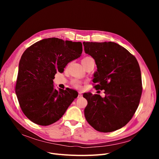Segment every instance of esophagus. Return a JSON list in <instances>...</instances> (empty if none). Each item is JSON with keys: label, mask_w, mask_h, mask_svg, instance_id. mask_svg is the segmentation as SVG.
I'll use <instances>...</instances> for the list:
<instances>
[{"label": "esophagus", "mask_w": 159, "mask_h": 159, "mask_svg": "<svg viewBox=\"0 0 159 159\" xmlns=\"http://www.w3.org/2000/svg\"><path fill=\"white\" fill-rule=\"evenodd\" d=\"M79 97H82V93L80 92V91H79V96H78Z\"/></svg>", "instance_id": "obj_1"}]
</instances>
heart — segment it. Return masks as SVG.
Segmentation results:
<instances>
[{"instance_id":"heart-1","label":"heart","mask_w":159,"mask_h":159,"mask_svg":"<svg viewBox=\"0 0 159 159\" xmlns=\"http://www.w3.org/2000/svg\"><path fill=\"white\" fill-rule=\"evenodd\" d=\"M91 58L90 57H86L84 58H83L82 60V61H85L89 59H91ZM71 84L73 86H74L75 88H81V84H82V82L80 80H78V79H73L71 81Z\"/></svg>"}]
</instances>
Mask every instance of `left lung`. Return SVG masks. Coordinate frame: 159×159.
<instances>
[{
	"instance_id": "left-lung-1",
	"label": "left lung",
	"mask_w": 159,
	"mask_h": 159,
	"mask_svg": "<svg viewBox=\"0 0 159 159\" xmlns=\"http://www.w3.org/2000/svg\"><path fill=\"white\" fill-rule=\"evenodd\" d=\"M83 45L97 67L95 88L105 91L104 97L83 94L88 101L86 119L100 132L120 129L131 119L139 104L143 88L139 63L126 48L113 42H84Z\"/></svg>"
}]
</instances>
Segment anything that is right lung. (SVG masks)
Listing matches in <instances>:
<instances>
[{
    "instance_id": "obj_1",
    "label": "right lung",
    "mask_w": 159,
    "mask_h": 159,
    "mask_svg": "<svg viewBox=\"0 0 159 159\" xmlns=\"http://www.w3.org/2000/svg\"><path fill=\"white\" fill-rule=\"evenodd\" d=\"M80 42L48 38L26 49L20 60L15 92L21 110L31 121L48 126L59 120L75 98L77 91H57L55 75L81 56Z\"/></svg>"
}]
</instances>
